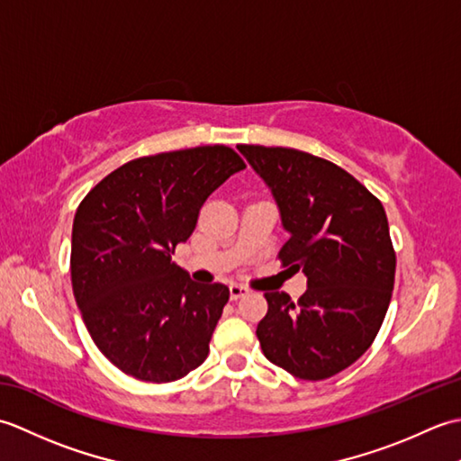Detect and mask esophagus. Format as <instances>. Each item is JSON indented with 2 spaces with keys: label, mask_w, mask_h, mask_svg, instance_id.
<instances>
[{
  "label": "esophagus",
  "mask_w": 461,
  "mask_h": 461,
  "mask_svg": "<svg viewBox=\"0 0 461 461\" xmlns=\"http://www.w3.org/2000/svg\"><path fill=\"white\" fill-rule=\"evenodd\" d=\"M243 295H248V287L238 285V283H233V285H230V297H231V301H238Z\"/></svg>",
  "instance_id": "obj_1"
}]
</instances>
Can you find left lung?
<instances>
[{
    "label": "left lung",
    "instance_id": "8db88e82",
    "mask_svg": "<svg viewBox=\"0 0 461 461\" xmlns=\"http://www.w3.org/2000/svg\"><path fill=\"white\" fill-rule=\"evenodd\" d=\"M281 212L291 238L283 267L303 271L297 303L267 291L258 325L263 355L303 380H325L357 362L375 342L394 289L396 253L386 212L355 176L309 152L240 144Z\"/></svg>",
    "mask_w": 461,
    "mask_h": 461
}]
</instances>
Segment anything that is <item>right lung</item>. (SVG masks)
Here are the masks:
<instances>
[{
  "label": "right lung",
  "mask_w": 461,
  "mask_h": 461,
  "mask_svg": "<svg viewBox=\"0 0 461 461\" xmlns=\"http://www.w3.org/2000/svg\"><path fill=\"white\" fill-rule=\"evenodd\" d=\"M246 168L223 144L142 156L95 185L73 221L71 283L95 345L124 375L172 382L208 358L230 289L172 263L208 195Z\"/></svg>",
  "instance_id": "right-lung-1"
}]
</instances>
